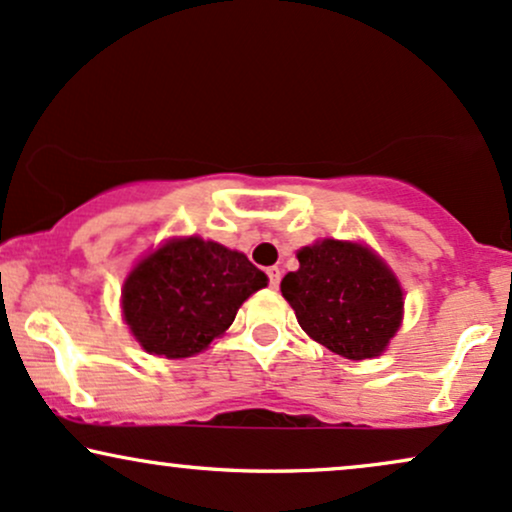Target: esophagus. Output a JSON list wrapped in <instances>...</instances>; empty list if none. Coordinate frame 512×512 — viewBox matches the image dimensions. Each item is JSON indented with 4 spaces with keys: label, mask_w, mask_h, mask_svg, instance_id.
Returning <instances> with one entry per match:
<instances>
[{
    "label": "esophagus",
    "mask_w": 512,
    "mask_h": 512,
    "mask_svg": "<svg viewBox=\"0 0 512 512\" xmlns=\"http://www.w3.org/2000/svg\"><path fill=\"white\" fill-rule=\"evenodd\" d=\"M267 276H269V286H272L276 291V288H279V283H281V269L279 267H269Z\"/></svg>",
    "instance_id": "34e87169"
}]
</instances>
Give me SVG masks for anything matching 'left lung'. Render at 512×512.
I'll use <instances>...</instances> for the list:
<instances>
[{
  "label": "left lung",
  "instance_id": "left-lung-1",
  "mask_svg": "<svg viewBox=\"0 0 512 512\" xmlns=\"http://www.w3.org/2000/svg\"><path fill=\"white\" fill-rule=\"evenodd\" d=\"M300 269L281 293L307 336L348 360L389 346L403 317V291L391 269L365 245L326 238L298 252Z\"/></svg>",
  "mask_w": 512,
  "mask_h": 512
}]
</instances>
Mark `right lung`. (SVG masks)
Segmentation results:
<instances>
[{
  "instance_id": "add662e5",
  "label": "right lung",
  "mask_w": 512,
  "mask_h": 512,
  "mask_svg": "<svg viewBox=\"0 0 512 512\" xmlns=\"http://www.w3.org/2000/svg\"><path fill=\"white\" fill-rule=\"evenodd\" d=\"M267 286L243 252L202 238L169 240L128 274L123 317L147 353L188 357L205 350Z\"/></svg>"
}]
</instances>
